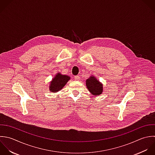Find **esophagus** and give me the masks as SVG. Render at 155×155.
<instances>
[{
    "mask_svg": "<svg viewBox=\"0 0 155 155\" xmlns=\"http://www.w3.org/2000/svg\"><path fill=\"white\" fill-rule=\"evenodd\" d=\"M74 79H75V80H79L80 79V76H78V75H75V76L74 77Z\"/></svg>",
    "mask_w": 155,
    "mask_h": 155,
    "instance_id": "esophagus-1",
    "label": "esophagus"
}]
</instances>
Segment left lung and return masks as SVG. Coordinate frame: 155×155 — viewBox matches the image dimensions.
Segmentation results:
<instances>
[{
  "label": "left lung",
  "instance_id": "obj_1",
  "mask_svg": "<svg viewBox=\"0 0 155 155\" xmlns=\"http://www.w3.org/2000/svg\"><path fill=\"white\" fill-rule=\"evenodd\" d=\"M86 86L94 95H99L103 92V85L94 77H91L86 80Z\"/></svg>",
  "mask_w": 155,
  "mask_h": 155
}]
</instances>
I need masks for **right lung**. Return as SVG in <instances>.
I'll return each instance as SVG.
<instances>
[{"label": "right lung", "instance_id": "obj_1", "mask_svg": "<svg viewBox=\"0 0 155 155\" xmlns=\"http://www.w3.org/2000/svg\"><path fill=\"white\" fill-rule=\"evenodd\" d=\"M69 80H70V77L69 76L61 75V74L58 73L51 82V85L49 86L50 91L52 92L59 91L65 86Z\"/></svg>", "mask_w": 155, "mask_h": 155}]
</instances>
